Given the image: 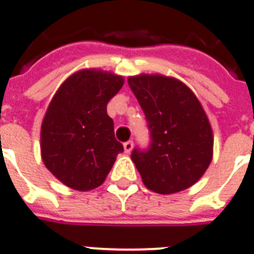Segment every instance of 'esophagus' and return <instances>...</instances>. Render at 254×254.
<instances>
[{"label":"esophagus","mask_w":254,"mask_h":254,"mask_svg":"<svg viewBox=\"0 0 254 254\" xmlns=\"http://www.w3.org/2000/svg\"><path fill=\"white\" fill-rule=\"evenodd\" d=\"M123 147H125V151L128 154V153H131V150H132V147H134V142L132 140H127V142H125V145H123Z\"/></svg>","instance_id":"obj_1"}]
</instances>
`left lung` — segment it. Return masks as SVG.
<instances>
[{"mask_svg": "<svg viewBox=\"0 0 254 254\" xmlns=\"http://www.w3.org/2000/svg\"><path fill=\"white\" fill-rule=\"evenodd\" d=\"M128 85L150 132L149 147L131 153L143 184L161 195L190 188L211 164L214 146L199 100L181 81L160 74L129 77Z\"/></svg>", "mask_w": 254, "mask_h": 254, "instance_id": "obj_1", "label": "left lung"}]
</instances>
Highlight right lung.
Segmentation results:
<instances>
[{
	"label": "right lung",
	"mask_w": 254,
	"mask_h": 254,
	"mask_svg": "<svg viewBox=\"0 0 254 254\" xmlns=\"http://www.w3.org/2000/svg\"><path fill=\"white\" fill-rule=\"evenodd\" d=\"M125 84L120 75L79 70L59 86L44 115L40 150L61 183L90 190L104 183L123 145L116 140L107 104Z\"/></svg>",
	"instance_id": "right-lung-1"
}]
</instances>
